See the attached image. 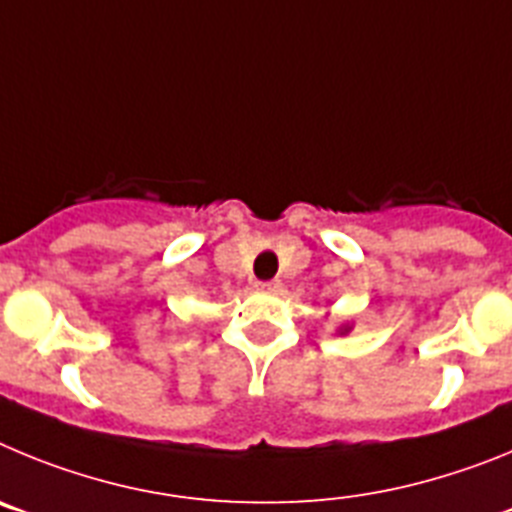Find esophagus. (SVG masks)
<instances>
[{"label":"esophagus","mask_w":512,"mask_h":512,"mask_svg":"<svg viewBox=\"0 0 512 512\" xmlns=\"http://www.w3.org/2000/svg\"><path fill=\"white\" fill-rule=\"evenodd\" d=\"M279 287H282V284H279L277 279H274V282H259V284H256V289H259V292H266V295H274V292H279Z\"/></svg>","instance_id":"esophagus-1"}]
</instances>
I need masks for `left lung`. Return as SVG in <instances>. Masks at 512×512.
Masks as SVG:
<instances>
[{"label": "left lung", "instance_id": "1", "mask_svg": "<svg viewBox=\"0 0 512 512\" xmlns=\"http://www.w3.org/2000/svg\"><path fill=\"white\" fill-rule=\"evenodd\" d=\"M351 328H354L351 323H341V325H338L336 333H338V336H346V333H351Z\"/></svg>", "mask_w": 512, "mask_h": 512}]
</instances>
